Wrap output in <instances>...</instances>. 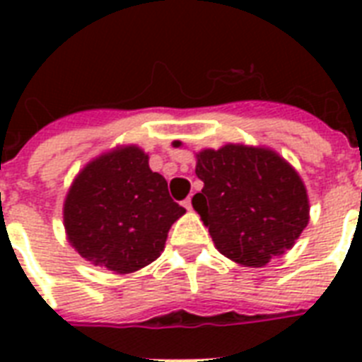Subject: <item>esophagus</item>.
Segmentation results:
<instances>
[{"label": "esophagus", "mask_w": 362, "mask_h": 362, "mask_svg": "<svg viewBox=\"0 0 362 362\" xmlns=\"http://www.w3.org/2000/svg\"><path fill=\"white\" fill-rule=\"evenodd\" d=\"M184 209H187V210H192V197H187V199H184Z\"/></svg>", "instance_id": "34e87169"}]
</instances>
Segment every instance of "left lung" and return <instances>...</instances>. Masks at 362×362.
Segmentation results:
<instances>
[{"label": "left lung", "instance_id": "left-lung-1", "mask_svg": "<svg viewBox=\"0 0 362 362\" xmlns=\"http://www.w3.org/2000/svg\"><path fill=\"white\" fill-rule=\"evenodd\" d=\"M204 182L193 209L216 247L246 267H264L308 226V195L286 159L264 148L227 144L197 153Z\"/></svg>", "mask_w": 362, "mask_h": 362}]
</instances>
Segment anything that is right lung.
Returning a JSON list of instances; mask_svg holds the SVG:
<instances>
[{"instance_id": "obj_1", "label": "right lung", "mask_w": 362, "mask_h": 362, "mask_svg": "<svg viewBox=\"0 0 362 362\" xmlns=\"http://www.w3.org/2000/svg\"><path fill=\"white\" fill-rule=\"evenodd\" d=\"M186 210L148 156L125 146L88 163L64 204L65 231L82 257L127 274L161 255L167 233Z\"/></svg>"}]
</instances>
